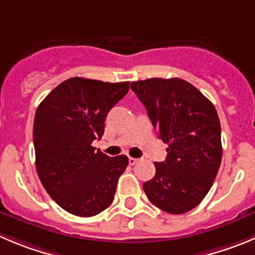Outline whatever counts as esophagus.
<instances>
[{
  "label": "esophagus",
  "instance_id": "1",
  "mask_svg": "<svg viewBox=\"0 0 255 255\" xmlns=\"http://www.w3.org/2000/svg\"><path fill=\"white\" fill-rule=\"evenodd\" d=\"M139 161V159H135V157H129V164L130 165H135L136 162Z\"/></svg>",
  "mask_w": 255,
  "mask_h": 255
}]
</instances>
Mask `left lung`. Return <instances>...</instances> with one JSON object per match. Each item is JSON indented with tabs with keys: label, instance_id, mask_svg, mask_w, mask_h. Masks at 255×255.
Listing matches in <instances>:
<instances>
[{
	"label": "left lung",
	"instance_id": "obj_1",
	"mask_svg": "<svg viewBox=\"0 0 255 255\" xmlns=\"http://www.w3.org/2000/svg\"><path fill=\"white\" fill-rule=\"evenodd\" d=\"M168 155L142 184L150 202L170 214L190 212L210 190L222 162L220 121L214 105L190 82L147 79L131 82Z\"/></svg>",
	"mask_w": 255,
	"mask_h": 255
}]
</instances>
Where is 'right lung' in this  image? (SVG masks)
I'll use <instances>...</instances> for the list:
<instances>
[{
  "label": "right lung",
  "instance_id": "1",
  "mask_svg": "<svg viewBox=\"0 0 255 255\" xmlns=\"http://www.w3.org/2000/svg\"><path fill=\"white\" fill-rule=\"evenodd\" d=\"M130 82L72 77L43 99L33 121L36 170L48 195L70 214L94 217L110 207L129 164L126 155L96 151L109 111Z\"/></svg>",
  "mask_w": 255,
  "mask_h": 255
}]
</instances>
